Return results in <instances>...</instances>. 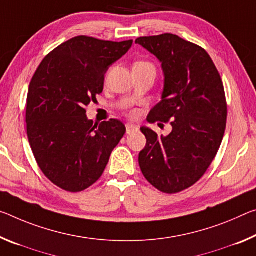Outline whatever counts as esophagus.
Returning a JSON list of instances; mask_svg holds the SVG:
<instances>
[{"instance_id": "esophagus-1", "label": "esophagus", "mask_w": 256, "mask_h": 256, "mask_svg": "<svg viewBox=\"0 0 256 256\" xmlns=\"http://www.w3.org/2000/svg\"><path fill=\"white\" fill-rule=\"evenodd\" d=\"M125 126H126V133H131L133 131H136V130L139 128V126H138V125L132 124V123H128L126 125H125Z\"/></svg>"}]
</instances>
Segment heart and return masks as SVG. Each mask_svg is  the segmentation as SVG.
I'll use <instances>...</instances> for the list:
<instances>
[{
  "label": "heart",
  "mask_w": 256,
  "mask_h": 256,
  "mask_svg": "<svg viewBox=\"0 0 256 256\" xmlns=\"http://www.w3.org/2000/svg\"><path fill=\"white\" fill-rule=\"evenodd\" d=\"M138 64H147V62H138Z\"/></svg>",
  "instance_id": "b5f03b06"
}]
</instances>
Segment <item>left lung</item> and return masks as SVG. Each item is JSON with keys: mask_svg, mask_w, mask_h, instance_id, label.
Instances as JSON below:
<instances>
[{"mask_svg": "<svg viewBox=\"0 0 256 256\" xmlns=\"http://www.w3.org/2000/svg\"><path fill=\"white\" fill-rule=\"evenodd\" d=\"M136 44L155 56L164 72L162 100L147 120L172 125V132L160 136L140 128L147 139L140 168L160 192H180L204 176L221 146L226 122L222 80L208 52L178 35L146 36Z\"/></svg>", "mask_w": 256, "mask_h": 256, "instance_id": "8db88e82", "label": "left lung"}]
</instances>
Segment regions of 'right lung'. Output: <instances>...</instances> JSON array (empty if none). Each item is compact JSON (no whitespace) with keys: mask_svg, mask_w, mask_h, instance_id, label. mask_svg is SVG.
<instances>
[{"mask_svg":"<svg viewBox=\"0 0 256 256\" xmlns=\"http://www.w3.org/2000/svg\"><path fill=\"white\" fill-rule=\"evenodd\" d=\"M132 43L76 36L48 54L30 80L28 140L44 176L66 192H82L98 181L125 134L118 120H88L85 106L96 101L104 74Z\"/></svg>","mask_w":256,"mask_h":256,"instance_id":"add662e5","label":"right lung"}]
</instances>
